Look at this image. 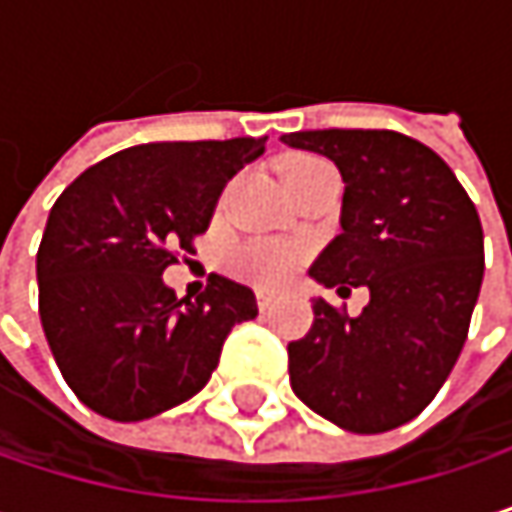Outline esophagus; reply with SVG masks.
Instances as JSON below:
<instances>
[{"instance_id":"esophagus-1","label":"esophagus","mask_w":512,"mask_h":512,"mask_svg":"<svg viewBox=\"0 0 512 512\" xmlns=\"http://www.w3.org/2000/svg\"><path fill=\"white\" fill-rule=\"evenodd\" d=\"M272 305H275V299H272L269 293H257V308H260V311H269Z\"/></svg>"}]
</instances>
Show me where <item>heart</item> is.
<instances>
[{
    "label": "heart",
    "mask_w": 512,
    "mask_h": 512,
    "mask_svg": "<svg viewBox=\"0 0 512 512\" xmlns=\"http://www.w3.org/2000/svg\"><path fill=\"white\" fill-rule=\"evenodd\" d=\"M320 162L323 159H317V156L296 154L281 159L278 171H281V180L287 183L290 177H296V174H302V171H308V168H314ZM296 260H299V249L293 243H284V240H249V243L237 246L228 255V269L237 278L249 281V284L275 287L293 272Z\"/></svg>",
    "instance_id": "1"
}]
</instances>
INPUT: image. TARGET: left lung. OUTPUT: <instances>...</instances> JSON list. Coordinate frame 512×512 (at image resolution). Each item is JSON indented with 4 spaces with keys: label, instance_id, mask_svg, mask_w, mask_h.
Returning <instances> with one entry per match:
<instances>
[{
    "label": "left lung",
    "instance_id": "8db88e82",
    "mask_svg": "<svg viewBox=\"0 0 512 512\" xmlns=\"http://www.w3.org/2000/svg\"><path fill=\"white\" fill-rule=\"evenodd\" d=\"M344 177L341 234L308 275L323 287H367L347 317L314 299V326L287 347L296 397L350 433L412 421L462 353L483 281V228L445 159L391 130L281 136Z\"/></svg>",
    "mask_w": 512,
    "mask_h": 512
}]
</instances>
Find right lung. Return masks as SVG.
<instances>
[{
	"instance_id": "1",
	"label": "right lung",
	"mask_w": 512,
	"mask_h": 512,
	"mask_svg": "<svg viewBox=\"0 0 512 512\" xmlns=\"http://www.w3.org/2000/svg\"><path fill=\"white\" fill-rule=\"evenodd\" d=\"M266 139L151 142L82 171L38 249L41 326L73 394L103 418L145 421L195 397L255 293L216 275L198 299L162 281L207 231L225 183Z\"/></svg>"
}]
</instances>
